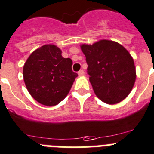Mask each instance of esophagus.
<instances>
[{"label": "esophagus", "instance_id": "obj_1", "mask_svg": "<svg viewBox=\"0 0 154 154\" xmlns=\"http://www.w3.org/2000/svg\"><path fill=\"white\" fill-rule=\"evenodd\" d=\"M78 75L79 76H84L85 75V71L83 69H81L80 71H78Z\"/></svg>", "mask_w": 154, "mask_h": 154}]
</instances>
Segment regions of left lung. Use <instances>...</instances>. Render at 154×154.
I'll return each instance as SVG.
<instances>
[{"label": "left lung", "instance_id": "left-lung-1", "mask_svg": "<svg viewBox=\"0 0 154 154\" xmlns=\"http://www.w3.org/2000/svg\"><path fill=\"white\" fill-rule=\"evenodd\" d=\"M81 48L96 96L107 104L124 100L131 92L136 78L134 60L127 49L108 40L93 45L84 44Z\"/></svg>", "mask_w": 154, "mask_h": 154}]
</instances>
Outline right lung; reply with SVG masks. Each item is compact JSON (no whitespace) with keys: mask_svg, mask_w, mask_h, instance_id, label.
<instances>
[{"mask_svg":"<svg viewBox=\"0 0 154 154\" xmlns=\"http://www.w3.org/2000/svg\"><path fill=\"white\" fill-rule=\"evenodd\" d=\"M72 65V60L63 58L61 49L55 45H45L36 49L23 66V79L31 96L42 105L59 104L77 77Z\"/></svg>","mask_w":154,"mask_h":154,"instance_id":"add662e5","label":"right lung"}]
</instances>
